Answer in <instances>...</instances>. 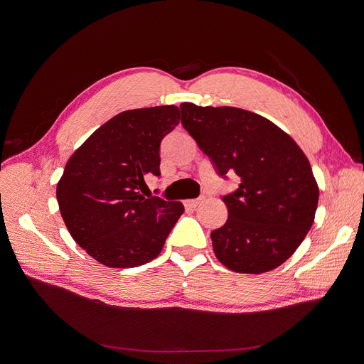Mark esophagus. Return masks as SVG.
Masks as SVG:
<instances>
[{
	"label": "esophagus",
	"mask_w": 364,
	"mask_h": 364,
	"mask_svg": "<svg viewBox=\"0 0 364 364\" xmlns=\"http://www.w3.org/2000/svg\"><path fill=\"white\" fill-rule=\"evenodd\" d=\"M203 202V198H198V199H190V200H186L184 205L187 208H196L198 205H200Z\"/></svg>",
	"instance_id": "1"
}]
</instances>
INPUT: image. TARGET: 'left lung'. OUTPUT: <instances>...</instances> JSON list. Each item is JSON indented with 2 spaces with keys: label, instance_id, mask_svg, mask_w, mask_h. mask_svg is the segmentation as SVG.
<instances>
[{
  "label": "left lung",
  "instance_id": "left-lung-1",
  "mask_svg": "<svg viewBox=\"0 0 364 364\" xmlns=\"http://www.w3.org/2000/svg\"><path fill=\"white\" fill-rule=\"evenodd\" d=\"M181 124L217 174L240 178L223 196L225 224L211 233L220 262L259 274L288 259L310 232L318 203L311 165L299 146L261 114L239 107L181 103Z\"/></svg>",
  "mask_w": 364,
  "mask_h": 364
}]
</instances>
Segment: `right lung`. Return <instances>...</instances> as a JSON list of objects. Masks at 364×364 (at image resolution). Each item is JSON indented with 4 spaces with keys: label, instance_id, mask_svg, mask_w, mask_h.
I'll return each mask as SVG.
<instances>
[{
    "label": "right lung",
    "instance_id": "1",
    "mask_svg": "<svg viewBox=\"0 0 364 364\" xmlns=\"http://www.w3.org/2000/svg\"><path fill=\"white\" fill-rule=\"evenodd\" d=\"M180 122L177 106L125 110L95 129L68 161L57 202L73 240L112 269L156 258L184 213L181 202L144 193L161 176V141Z\"/></svg>",
    "mask_w": 364,
    "mask_h": 364
}]
</instances>
